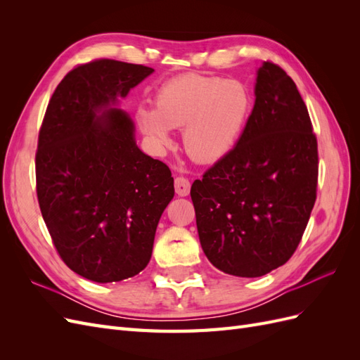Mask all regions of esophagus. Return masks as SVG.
<instances>
[{"label": "esophagus", "mask_w": 360, "mask_h": 360, "mask_svg": "<svg viewBox=\"0 0 360 360\" xmlns=\"http://www.w3.org/2000/svg\"><path fill=\"white\" fill-rule=\"evenodd\" d=\"M174 188H176V193L180 195V197H186L191 191V181L186 177L179 176L174 180Z\"/></svg>", "instance_id": "34e87169"}]
</instances>
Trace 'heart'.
<instances>
[{"label":"heart","instance_id":"1","mask_svg":"<svg viewBox=\"0 0 360 360\" xmlns=\"http://www.w3.org/2000/svg\"><path fill=\"white\" fill-rule=\"evenodd\" d=\"M250 111L240 82L188 73L163 84L156 108L139 105L136 122L156 144H167L171 129H183L188 155L204 163L226 156L237 144Z\"/></svg>","mask_w":360,"mask_h":360}]
</instances>
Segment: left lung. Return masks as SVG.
<instances>
[{
  "mask_svg": "<svg viewBox=\"0 0 360 360\" xmlns=\"http://www.w3.org/2000/svg\"><path fill=\"white\" fill-rule=\"evenodd\" d=\"M296 84L271 61L236 147L195 180L200 242L228 275L263 276L296 252L317 198V136Z\"/></svg>",
  "mask_w": 360,
  "mask_h": 360,
  "instance_id": "8db88e82",
  "label": "left lung"
}]
</instances>
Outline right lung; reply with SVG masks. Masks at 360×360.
Returning <instances> with one entry per match:
<instances>
[{
  "instance_id": "add662e5",
  "label": "right lung",
  "mask_w": 360,
  "mask_h": 360,
  "mask_svg": "<svg viewBox=\"0 0 360 360\" xmlns=\"http://www.w3.org/2000/svg\"><path fill=\"white\" fill-rule=\"evenodd\" d=\"M150 73L110 58L79 64L57 85L39 132L36 191L52 243L75 274L102 284L148 264L174 197L171 169L136 147L126 112L106 110Z\"/></svg>"
}]
</instances>
